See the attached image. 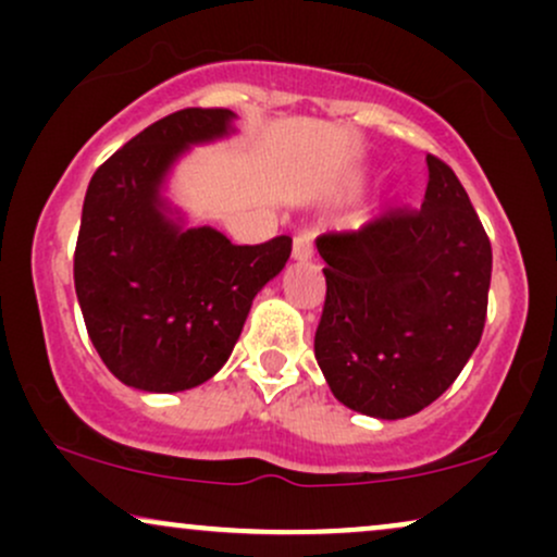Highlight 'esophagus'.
Listing matches in <instances>:
<instances>
[{
  "mask_svg": "<svg viewBox=\"0 0 557 557\" xmlns=\"http://www.w3.org/2000/svg\"><path fill=\"white\" fill-rule=\"evenodd\" d=\"M293 259H296V261L311 259V238H309V235H296V238H293Z\"/></svg>",
  "mask_w": 557,
  "mask_h": 557,
  "instance_id": "obj_1",
  "label": "esophagus"
}]
</instances>
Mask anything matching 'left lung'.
Instances as JSON below:
<instances>
[{
    "instance_id": "8db88e82",
    "label": "left lung",
    "mask_w": 557,
    "mask_h": 557,
    "mask_svg": "<svg viewBox=\"0 0 557 557\" xmlns=\"http://www.w3.org/2000/svg\"><path fill=\"white\" fill-rule=\"evenodd\" d=\"M421 209H387L317 238L327 261L314 356L337 400L406 419L437 400L482 341L492 246L469 194L426 157Z\"/></svg>"
}]
</instances>
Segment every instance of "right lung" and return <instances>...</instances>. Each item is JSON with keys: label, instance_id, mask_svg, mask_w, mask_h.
Listing matches in <instances>:
<instances>
[{"label": "right lung", "instance_id": "add662e5", "mask_svg": "<svg viewBox=\"0 0 557 557\" xmlns=\"http://www.w3.org/2000/svg\"><path fill=\"white\" fill-rule=\"evenodd\" d=\"M230 110L172 112L94 172L75 243V293L96 354L127 387L181 393L222 369L253 296L290 257L287 235L235 246L168 216L162 183L188 146L227 136Z\"/></svg>", "mask_w": 557, "mask_h": 557}]
</instances>
